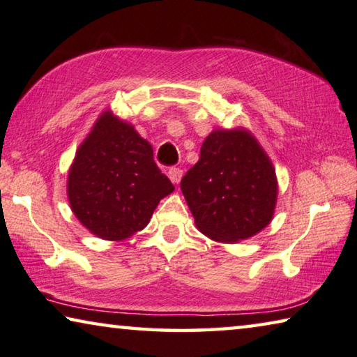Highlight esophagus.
Wrapping results in <instances>:
<instances>
[{
	"label": "esophagus",
	"mask_w": 357,
	"mask_h": 357,
	"mask_svg": "<svg viewBox=\"0 0 357 357\" xmlns=\"http://www.w3.org/2000/svg\"><path fill=\"white\" fill-rule=\"evenodd\" d=\"M167 175H169V178H171V182L174 185H178L180 180H182L183 171H182V169H178V167H171V169H169Z\"/></svg>",
	"instance_id": "esophagus-1"
}]
</instances>
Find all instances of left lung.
I'll return each mask as SVG.
<instances>
[{
    "label": "left lung",
    "instance_id": "left-lung-1",
    "mask_svg": "<svg viewBox=\"0 0 357 357\" xmlns=\"http://www.w3.org/2000/svg\"><path fill=\"white\" fill-rule=\"evenodd\" d=\"M180 188L196 227L215 242L247 241L275 213V167L245 128L210 132Z\"/></svg>",
    "mask_w": 357,
    "mask_h": 357
}]
</instances>
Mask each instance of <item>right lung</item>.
<instances>
[{
	"instance_id": "1",
	"label": "right lung",
	"mask_w": 357,
	"mask_h": 357,
	"mask_svg": "<svg viewBox=\"0 0 357 357\" xmlns=\"http://www.w3.org/2000/svg\"><path fill=\"white\" fill-rule=\"evenodd\" d=\"M172 191L151 145L110 109L98 116L68 172L73 213L104 241H125L142 231Z\"/></svg>"
}]
</instances>
